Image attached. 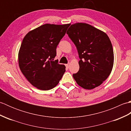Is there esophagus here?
<instances>
[{"label":"esophagus","instance_id":"1","mask_svg":"<svg viewBox=\"0 0 131 131\" xmlns=\"http://www.w3.org/2000/svg\"><path fill=\"white\" fill-rule=\"evenodd\" d=\"M69 66H70V64L69 63H68V64H66V68H69Z\"/></svg>","mask_w":131,"mask_h":131}]
</instances>
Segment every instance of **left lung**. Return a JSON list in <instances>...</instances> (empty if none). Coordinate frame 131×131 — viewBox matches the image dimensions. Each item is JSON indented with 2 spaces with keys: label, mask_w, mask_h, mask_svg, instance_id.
Returning a JSON list of instances; mask_svg holds the SVG:
<instances>
[{
  "label": "left lung",
  "mask_w": 131,
  "mask_h": 131,
  "mask_svg": "<svg viewBox=\"0 0 131 131\" xmlns=\"http://www.w3.org/2000/svg\"><path fill=\"white\" fill-rule=\"evenodd\" d=\"M79 54V70L73 75L80 87L92 90L110 75L114 65L111 41L104 31L86 23L72 24L67 32Z\"/></svg>",
  "instance_id": "1"
}]
</instances>
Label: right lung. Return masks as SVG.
Instances as JSON below:
<instances>
[{
    "label": "right lung",
    "mask_w": 131,
    "mask_h": 131,
    "mask_svg": "<svg viewBox=\"0 0 131 131\" xmlns=\"http://www.w3.org/2000/svg\"><path fill=\"white\" fill-rule=\"evenodd\" d=\"M69 26L46 24L30 31L23 39L18 55L19 68L39 90L53 88L65 72V66L53 60L57 46Z\"/></svg>",
    "instance_id": "obj_1"
}]
</instances>
